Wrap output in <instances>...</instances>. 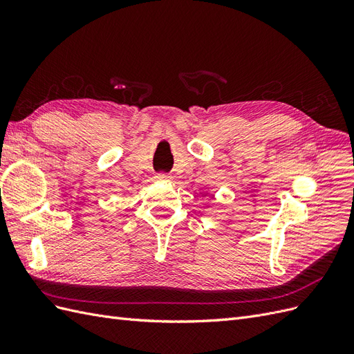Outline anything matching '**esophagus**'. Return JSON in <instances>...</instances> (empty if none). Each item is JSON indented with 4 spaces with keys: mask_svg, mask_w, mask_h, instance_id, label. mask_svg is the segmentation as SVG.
<instances>
[{
    "mask_svg": "<svg viewBox=\"0 0 354 354\" xmlns=\"http://www.w3.org/2000/svg\"><path fill=\"white\" fill-rule=\"evenodd\" d=\"M156 178H158V180H169L171 176H169L168 173H158V174H156Z\"/></svg>",
    "mask_w": 354,
    "mask_h": 354,
    "instance_id": "1",
    "label": "esophagus"
}]
</instances>
